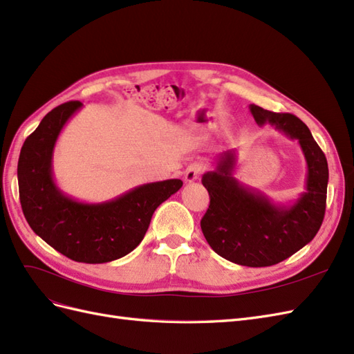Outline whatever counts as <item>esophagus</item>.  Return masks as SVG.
<instances>
[{
    "label": "esophagus",
    "mask_w": 354,
    "mask_h": 354,
    "mask_svg": "<svg viewBox=\"0 0 354 354\" xmlns=\"http://www.w3.org/2000/svg\"><path fill=\"white\" fill-rule=\"evenodd\" d=\"M202 173H203V165H202V164H199V162L192 164V165L186 169V173H185V181H186V183H194V181H196V180L201 177Z\"/></svg>",
    "instance_id": "1"
}]
</instances>
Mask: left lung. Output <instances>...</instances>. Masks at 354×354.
<instances>
[{"label": "left lung", "mask_w": 354, "mask_h": 354, "mask_svg": "<svg viewBox=\"0 0 354 354\" xmlns=\"http://www.w3.org/2000/svg\"><path fill=\"white\" fill-rule=\"evenodd\" d=\"M259 125L270 124L298 140L307 162L306 192L292 205H281L233 177L236 151L224 152L216 169L202 177L209 207L201 220L203 236L223 259L248 267H267L286 260L312 241L326 208L328 162L307 125L292 113H274L251 104Z\"/></svg>", "instance_id": "1"}]
</instances>
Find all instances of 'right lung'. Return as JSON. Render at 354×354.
Segmentation results:
<instances>
[{
    "instance_id": "add662e5",
    "label": "right lung",
    "mask_w": 354,
    "mask_h": 354,
    "mask_svg": "<svg viewBox=\"0 0 354 354\" xmlns=\"http://www.w3.org/2000/svg\"><path fill=\"white\" fill-rule=\"evenodd\" d=\"M81 108V102L57 106L26 138L17 164L19 196L26 221L42 241L73 261L99 264L131 252L143 241L155 209L183 181L142 185L100 203L63 194L53 178V152L63 127Z\"/></svg>"
}]
</instances>
